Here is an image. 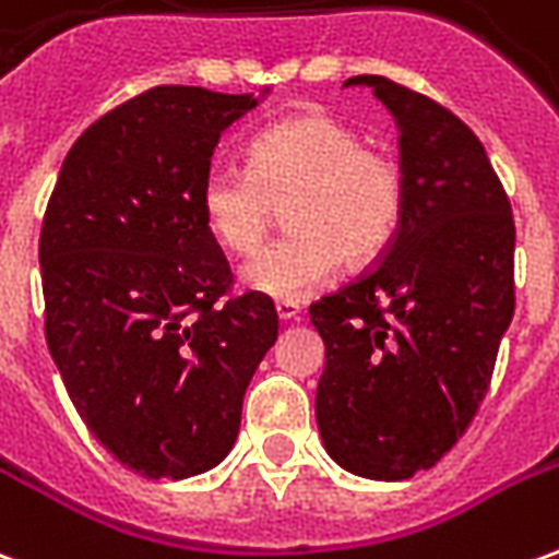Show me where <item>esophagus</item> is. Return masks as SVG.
Listing matches in <instances>:
<instances>
[{
    "label": "esophagus",
    "mask_w": 559,
    "mask_h": 559,
    "mask_svg": "<svg viewBox=\"0 0 559 559\" xmlns=\"http://www.w3.org/2000/svg\"><path fill=\"white\" fill-rule=\"evenodd\" d=\"M275 311H278L281 323H293V320H299V314H302V308L296 302H278L275 305Z\"/></svg>",
    "instance_id": "34e87169"
}]
</instances>
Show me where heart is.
I'll list each match as a JSON object with an SVG mask.
<instances>
[{"mask_svg": "<svg viewBox=\"0 0 559 559\" xmlns=\"http://www.w3.org/2000/svg\"><path fill=\"white\" fill-rule=\"evenodd\" d=\"M407 179L399 158L329 114L290 116L248 146V170L212 167L200 182L206 230L230 254H248L287 206L290 236L263 248L239 284L278 302L320 290L341 263L371 266L399 236Z\"/></svg>", "mask_w": 559, "mask_h": 559, "instance_id": "heart-1", "label": "heart"}]
</instances>
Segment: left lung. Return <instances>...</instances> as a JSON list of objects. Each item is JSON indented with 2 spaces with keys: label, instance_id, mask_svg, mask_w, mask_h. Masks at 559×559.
Masks as SVG:
<instances>
[{
  "label": "left lung",
  "instance_id": "8db88e82",
  "mask_svg": "<svg viewBox=\"0 0 559 559\" xmlns=\"http://www.w3.org/2000/svg\"><path fill=\"white\" fill-rule=\"evenodd\" d=\"M401 131L407 200L374 269L308 308L326 344L323 445L365 479L433 467L467 431L515 314V221L479 138L455 114L377 74Z\"/></svg>",
  "mask_w": 559,
  "mask_h": 559
}]
</instances>
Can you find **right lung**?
<instances>
[{
    "label": "right lung",
    "mask_w": 559,
    "mask_h": 559,
    "mask_svg": "<svg viewBox=\"0 0 559 559\" xmlns=\"http://www.w3.org/2000/svg\"><path fill=\"white\" fill-rule=\"evenodd\" d=\"M257 104L200 86L119 104L71 146L44 212L50 356L95 440L146 479L227 457L278 338L266 296L218 305L233 275L200 212L221 134Z\"/></svg>",
    "instance_id": "obj_1"
}]
</instances>
